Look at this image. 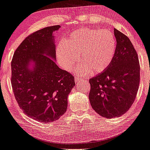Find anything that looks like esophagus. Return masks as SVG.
<instances>
[{"instance_id":"1","label":"esophagus","mask_w":150,"mask_h":150,"mask_svg":"<svg viewBox=\"0 0 150 150\" xmlns=\"http://www.w3.org/2000/svg\"><path fill=\"white\" fill-rule=\"evenodd\" d=\"M81 79L80 76L79 75H76L75 76V82H78Z\"/></svg>"}]
</instances>
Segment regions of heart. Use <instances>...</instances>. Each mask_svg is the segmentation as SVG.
<instances>
[{"label":"heart","mask_w":150,"mask_h":150,"mask_svg":"<svg viewBox=\"0 0 150 150\" xmlns=\"http://www.w3.org/2000/svg\"><path fill=\"white\" fill-rule=\"evenodd\" d=\"M117 48L115 35L108 30L82 28L71 33L58 45L57 62L63 68L71 71L79 62V56L85 63L78 68L82 76L99 74L108 68L113 60Z\"/></svg>","instance_id":"heart-1"}]
</instances>
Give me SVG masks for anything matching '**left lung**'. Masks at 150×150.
<instances>
[{
  "label": "left lung",
  "mask_w": 150,
  "mask_h": 150,
  "mask_svg": "<svg viewBox=\"0 0 150 150\" xmlns=\"http://www.w3.org/2000/svg\"><path fill=\"white\" fill-rule=\"evenodd\" d=\"M117 48L105 71L89 79L88 98L93 109L107 118L120 117L135 101L140 82L138 56L129 39L114 29Z\"/></svg>",
  "instance_id": "obj_1"
}]
</instances>
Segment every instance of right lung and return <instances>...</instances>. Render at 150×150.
Segmentation results:
<instances>
[{"label":"right lung","instance_id":"add662e5","mask_svg":"<svg viewBox=\"0 0 150 150\" xmlns=\"http://www.w3.org/2000/svg\"><path fill=\"white\" fill-rule=\"evenodd\" d=\"M48 26L27 37L11 61V85L20 108L37 121L52 122L65 113L74 78L56 63L53 33Z\"/></svg>","mask_w":150,"mask_h":150}]
</instances>
